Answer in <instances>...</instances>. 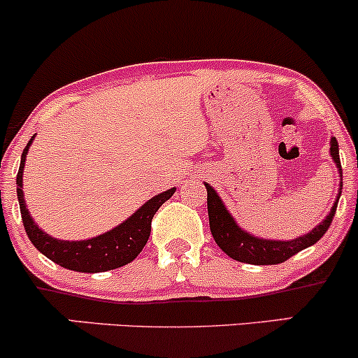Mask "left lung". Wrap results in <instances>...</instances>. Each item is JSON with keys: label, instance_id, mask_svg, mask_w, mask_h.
<instances>
[{"label": "left lung", "instance_id": "left-lung-1", "mask_svg": "<svg viewBox=\"0 0 358 358\" xmlns=\"http://www.w3.org/2000/svg\"><path fill=\"white\" fill-rule=\"evenodd\" d=\"M330 155L340 172L338 196H336V201L333 203L327 218H324L320 224H316V227L309 233H306V235L298 236V238L294 240L260 238V236H255L252 235V233H248L247 230H243V228L235 222L231 213L227 210V206H224V203L218 196V192L213 189L210 184H204L208 191L210 230L215 242L218 243V247L222 248L228 257H231L233 260H238V262L252 264V266H274V264L286 262V260L291 259L292 255H296L298 252L304 250V248L311 247V245L318 242L321 236L327 233L328 228H330L333 216H335L336 211V204H338L341 189H343L338 142H336L335 136H331L330 140Z\"/></svg>", "mask_w": 358, "mask_h": 358}]
</instances>
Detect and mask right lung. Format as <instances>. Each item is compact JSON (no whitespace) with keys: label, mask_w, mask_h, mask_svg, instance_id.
Wrapping results in <instances>:
<instances>
[{"label":"right lung","mask_w":358,"mask_h":358,"mask_svg":"<svg viewBox=\"0 0 358 358\" xmlns=\"http://www.w3.org/2000/svg\"><path fill=\"white\" fill-rule=\"evenodd\" d=\"M34 138L35 135L31 136L25 150H23L17 176L20 211H22L23 227H25L30 242L35 245L40 254L45 255L52 262L76 272L94 274V272L111 271V268H118L130 264L145 247L148 236H150L152 218H154L159 208L174 194L176 187H171V189L148 199L130 218L120 223L118 227L111 228L110 231H104L103 235L92 236V238L87 240H79V242L54 238L49 233L43 231L42 228H38V224L34 222V218L27 210L25 198H23V169H25L28 148H30Z\"/></svg>","instance_id":"add662e5"}]
</instances>
